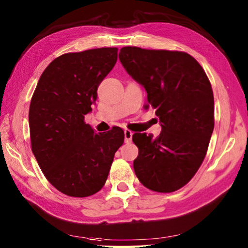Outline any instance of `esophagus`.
Returning a JSON list of instances; mask_svg holds the SVG:
<instances>
[{
    "instance_id": "obj_1",
    "label": "esophagus",
    "mask_w": 248,
    "mask_h": 248,
    "mask_svg": "<svg viewBox=\"0 0 248 248\" xmlns=\"http://www.w3.org/2000/svg\"><path fill=\"white\" fill-rule=\"evenodd\" d=\"M132 136H133V132L132 131H130V130H128V129L124 130V141H125V143L131 142Z\"/></svg>"
}]
</instances>
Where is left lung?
I'll use <instances>...</instances> for the list:
<instances>
[{
  "instance_id": "obj_1",
  "label": "left lung",
  "mask_w": 248,
  "mask_h": 248,
  "mask_svg": "<svg viewBox=\"0 0 248 248\" xmlns=\"http://www.w3.org/2000/svg\"><path fill=\"white\" fill-rule=\"evenodd\" d=\"M119 60L145 89L161 132L134 133L139 148L133 161L144 186L159 193L181 188L204 160L214 131V94L204 69L187 53L125 46Z\"/></svg>"
}]
</instances>
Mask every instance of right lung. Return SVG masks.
Wrapping results in <instances>:
<instances>
[{
	"label": "right lung",
	"instance_id": "right-lung-1",
	"mask_svg": "<svg viewBox=\"0 0 248 248\" xmlns=\"http://www.w3.org/2000/svg\"><path fill=\"white\" fill-rule=\"evenodd\" d=\"M117 52V47H101L61 55L43 71L31 98L32 153L48 182L68 196L100 191L124 144L121 128L95 133L84 123L98 85L114 68Z\"/></svg>",
	"mask_w": 248,
	"mask_h": 248
}]
</instances>
